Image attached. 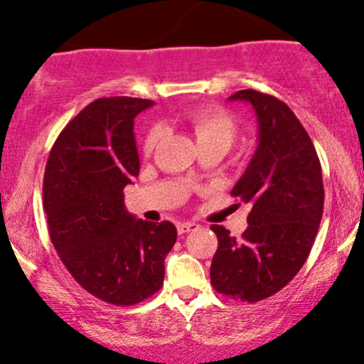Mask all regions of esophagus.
<instances>
[{
  "label": "esophagus",
  "mask_w": 364,
  "mask_h": 364,
  "mask_svg": "<svg viewBox=\"0 0 364 364\" xmlns=\"http://www.w3.org/2000/svg\"><path fill=\"white\" fill-rule=\"evenodd\" d=\"M198 228H199V224H196V223H179L178 224L179 235H185V233L193 232V230H198Z\"/></svg>",
  "instance_id": "1"
}]
</instances>
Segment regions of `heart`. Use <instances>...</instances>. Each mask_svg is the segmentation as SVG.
Returning <instances> with one entry per match:
<instances>
[{"label": "heart", "instance_id": "b5f03b06", "mask_svg": "<svg viewBox=\"0 0 364 364\" xmlns=\"http://www.w3.org/2000/svg\"><path fill=\"white\" fill-rule=\"evenodd\" d=\"M185 118L190 127H192L198 144L213 141V144H220L228 149L233 138H235V118H233V114L230 111L223 109V107H198V109H190ZM159 134H161V131L158 127H152L147 132L144 140L145 154L152 152V149L158 144Z\"/></svg>", "mask_w": 364, "mask_h": 364}]
</instances>
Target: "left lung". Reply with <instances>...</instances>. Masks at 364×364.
Here are the masks:
<instances>
[{
  "mask_svg": "<svg viewBox=\"0 0 364 364\" xmlns=\"http://www.w3.org/2000/svg\"><path fill=\"white\" fill-rule=\"evenodd\" d=\"M230 100L253 105L259 147L232 196L251 206L240 239L212 224L219 246L210 280L240 301L266 300L289 284L307 260L323 215V178L312 140L289 105L255 90Z\"/></svg>",
  "mask_w": 364,
  "mask_h": 364,
  "instance_id": "8db88e82",
  "label": "left lung"
}]
</instances>
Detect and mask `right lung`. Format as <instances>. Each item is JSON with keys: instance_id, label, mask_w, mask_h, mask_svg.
Segmentation results:
<instances>
[{"instance_id": "1", "label": "right lung", "mask_w": 364, "mask_h": 364, "mask_svg": "<svg viewBox=\"0 0 364 364\" xmlns=\"http://www.w3.org/2000/svg\"><path fill=\"white\" fill-rule=\"evenodd\" d=\"M154 104L109 97L86 105L57 136L43 179V206L57 255L90 294L129 307L158 293L172 223L125 210L124 188L140 172L134 118Z\"/></svg>"}]
</instances>
